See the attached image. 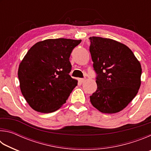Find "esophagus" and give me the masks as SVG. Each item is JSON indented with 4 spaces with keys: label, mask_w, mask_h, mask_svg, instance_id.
<instances>
[{
    "label": "esophagus",
    "mask_w": 151,
    "mask_h": 151,
    "mask_svg": "<svg viewBox=\"0 0 151 151\" xmlns=\"http://www.w3.org/2000/svg\"><path fill=\"white\" fill-rule=\"evenodd\" d=\"M85 80H86L85 78H80V79H79V81H80L81 83H83V82L85 81Z\"/></svg>",
    "instance_id": "obj_1"
}]
</instances>
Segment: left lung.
Wrapping results in <instances>:
<instances>
[{
	"label": "left lung",
	"instance_id": "obj_1",
	"mask_svg": "<svg viewBox=\"0 0 151 151\" xmlns=\"http://www.w3.org/2000/svg\"><path fill=\"white\" fill-rule=\"evenodd\" d=\"M90 50L96 74V91L90 96L94 107L103 113L124 109L139 91L142 68L133 52L124 44L92 37Z\"/></svg>",
	"mask_w": 151,
	"mask_h": 151
}]
</instances>
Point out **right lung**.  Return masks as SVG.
Masks as SVG:
<instances>
[{
	"label": "right lung",
	"instance_id": "right-lung-1",
	"mask_svg": "<svg viewBox=\"0 0 151 151\" xmlns=\"http://www.w3.org/2000/svg\"><path fill=\"white\" fill-rule=\"evenodd\" d=\"M81 40L47 39L36 43L20 63L22 95L35 111L49 113L66 103L77 81L69 75V58Z\"/></svg>",
	"mask_w": 151,
	"mask_h": 151
}]
</instances>
